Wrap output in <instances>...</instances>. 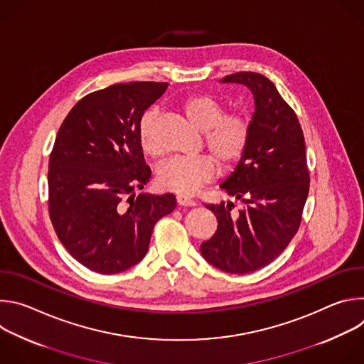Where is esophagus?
Listing matches in <instances>:
<instances>
[{
	"instance_id": "34e87169",
	"label": "esophagus",
	"mask_w": 364,
	"mask_h": 364,
	"mask_svg": "<svg viewBox=\"0 0 364 364\" xmlns=\"http://www.w3.org/2000/svg\"><path fill=\"white\" fill-rule=\"evenodd\" d=\"M177 204L184 205V207H193V205H196V201L191 198H187L184 196H177Z\"/></svg>"
}]
</instances>
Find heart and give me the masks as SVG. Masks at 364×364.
Here are the masks:
<instances>
[{
	"label": "heart",
	"instance_id": "obj_1",
	"mask_svg": "<svg viewBox=\"0 0 364 364\" xmlns=\"http://www.w3.org/2000/svg\"><path fill=\"white\" fill-rule=\"evenodd\" d=\"M180 109L193 128L203 132L204 145L223 170L240 161L250 139V119L239 111L225 112V103L210 93H193L184 97ZM157 111L148 109L138 124V139L142 151L157 157L161 146L155 138ZM213 158V159H214ZM209 155L193 159H171L157 171L161 188L180 196H193L204 184L210 183L218 167Z\"/></svg>",
	"mask_w": 364,
	"mask_h": 364
}]
</instances>
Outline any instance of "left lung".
<instances>
[{
  "label": "left lung",
  "instance_id": "left-lung-1",
  "mask_svg": "<svg viewBox=\"0 0 364 364\" xmlns=\"http://www.w3.org/2000/svg\"><path fill=\"white\" fill-rule=\"evenodd\" d=\"M225 83L247 86L255 97L250 139L235 171L222 183L245 207L205 204L218 230L201 243L207 262L229 274H250L271 264L299 229L309 190L302 128L275 85L261 73L237 72Z\"/></svg>",
  "mask_w": 364,
  "mask_h": 364
}]
</instances>
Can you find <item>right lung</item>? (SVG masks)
Listing matches in <instances>:
<instances>
[{"label": "right lung", "instance_id": "obj_1", "mask_svg": "<svg viewBox=\"0 0 364 364\" xmlns=\"http://www.w3.org/2000/svg\"><path fill=\"white\" fill-rule=\"evenodd\" d=\"M166 82L118 83L82 97L65 118L48 160V215L68 252L97 274L145 256L152 229L176 209L174 194H139L149 181L138 139Z\"/></svg>", "mask_w": 364, "mask_h": 364}]
</instances>
